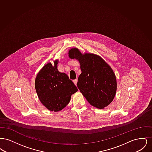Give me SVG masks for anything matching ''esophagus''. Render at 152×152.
Returning <instances> with one entry per match:
<instances>
[{
  "mask_svg": "<svg viewBox=\"0 0 152 152\" xmlns=\"http://www.w3.org/2000/svg\"><path fill=\"white\" fill-rule=\"evenodd\" d=\"M73 83L76 86V85H77V80H73Z\"/></svg>",
  "mask_w": 152,
  "mask_h": 152,
  "instance_id": "esophagus-1",
  "label": "esophagus"
}]
</instances>
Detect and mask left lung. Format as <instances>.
I'll list each match as a JSON object with an SVG mask.
<instances>
[{
  "label": "left lung",
  "instance_id": "1",
  "mask_svg": "<svg viewBox=\"0 0 152 152\" xmlns=\"http://www.w3.org/2000/svg\"><path fill=\"white\" fill-rule=\"evenodd\" d=\"M68 55L79 61L81 73L77 88L87 101L99 109L108 106L117 89L116 76L112 68L101 57L92 53L83 55L77 48L70 50Z\"/></svg>",
  "mask_w": 152,
  "mask_h": 152
}]
</instances>
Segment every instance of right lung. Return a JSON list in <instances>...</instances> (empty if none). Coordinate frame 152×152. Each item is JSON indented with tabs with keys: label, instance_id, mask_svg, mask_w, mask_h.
Returning <instances> with one entry per match:
<instances>
[{
	"label": "right lung",
	"instance_id": "obj_1",
	"mask_svg": "<svg viewBox=\"0 0 152 152\" xmlns=\"http://www.w3.org/2000/svg\"><path fill=\"white\" fill-rule=\"evenodd\" d=\"M58 61L54 62V66L50 63L44 65L35 80V89L40 101L47 108L54 112L65 108L71 95L78 90L65 73L58 72Z\"/></svg>",
	"mask_w": 152,
	"mask_h": 152
}]
</instances>
